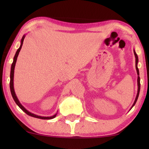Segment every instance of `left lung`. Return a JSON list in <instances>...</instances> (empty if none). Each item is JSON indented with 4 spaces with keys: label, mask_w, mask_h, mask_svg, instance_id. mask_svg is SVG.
Segmentation results:
<instances>
[{
    "label": "left lung",
    "mask_w": 149,
    "mask_h": 149,
    "mask_svg": "<svg viewBox=\"0 0 149 149\" xmlns=\"http://www.w3.org/2000/svg\"><path fill=\"white\" fill-rule=\"evenodd\" d=\"M134 56H135V58H136V71H137V74H138V79H137V84H138V93H137V95H136V99H135V101H134V102L133 104V105H132V108L134 107V105H135V104L136 102V101H137L138 100V95H139V93H140V77H139V70H138V57L137 56V54H136V53L135 52V50H134ZM131 108V109H132Z\"/></svg>",
    "instance_id": "1"
}]
</instances>
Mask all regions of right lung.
<instances>
[{
	"instance_id": "1",
	"label": "right lung",
	"mask_w": 149,
	"mask_h": 149,
	"mask_svg": "<svg viewBox=\"0 0 149 149\" xmlns=\"http://www.w3.org/2000/svg\"><path fill=\"white\" fill-rule=\"evenodd\" d=\"M25 36L26 35L24 34L23 36V37H22V40H21V44H20V46L18 49L17 50V52H16L15 54V56H14L13 58V62L11 64V73H10V90H11V95H12V97H13V98L14 100V101L15 102V103L17 104V105L19 107L20 109H21L22 111H23L24 113H26L27 115H28L29 116H31V117H35V118H38V119H54L56 117L57 115V113L55 114L54 115L52 116V117H42V116H39V115H36L35 114H33L32 113H30L28 111V110H26L25 108H24L23 106L21 103H20V102L19 101V100H18L17 95L15 94V90H14V87H13V77H14V70H15V63H16V61H17V56L18 55H19V53L20 52V50H21L22 49V45H23V42H24V38H25Z\"/></svg>"
}]
</instances>
